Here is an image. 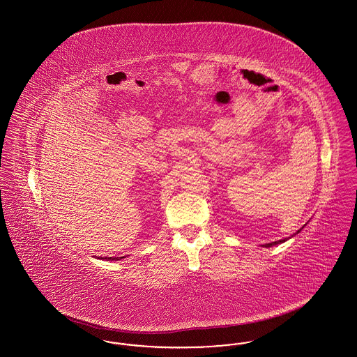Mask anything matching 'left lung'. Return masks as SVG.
<instances>
[{
    "label": "left lung",
    "instance_id": "8db88e82",
    "mask_svg": "<svg viewBox=\"0 0 357 357\" xmlns=\"http://www.w3.org/2000/svg\"><path fill=\"white\" fill-rule=\"evenodd\" d=\"M297 233H300V230L297 231ZM287 239V238H285ZM285 239H281V241H275V242H271V243H266V245H264L265 248H271V246H274V245H278V243H282V242H285Z\"/></svg>",
    "mask_w": 357,
    "mask_h": 357
}]
</instances>
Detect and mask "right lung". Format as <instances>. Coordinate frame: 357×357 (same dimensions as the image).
Segmentation results:
<instances>
[{
	"label": "right lung",
	"instance_id": "obj_1",
	"mask_svg": "<svg viewBox=\"0 0 357 357\" xmlns=\"http://www.w3.org/2000/svg\"><path fill=\"white\" fill-rule=\"evenodd\" d=\"M120 258H124V257H120ZM120 258L119 257H105V258H102V259H108V261H118Z\"/></svg>",
	"mask_w": 357,
	"mask_h": 357
}]
</instances>
